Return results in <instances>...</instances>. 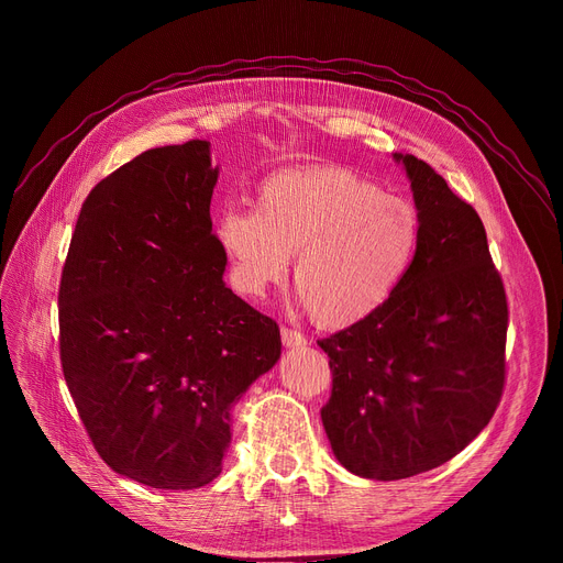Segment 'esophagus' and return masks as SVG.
Instances as JSON below:
<instances>
[{
  "instance_id": "obj_1",
  "label": "esophagus",
  "mask_w": 563,
  "mask_h": 563,
  "mask_svg": "<svg viewBox=\"0 0 563 563\" xmlns=\"http://www.w3.org/2000/svg\"><path fill=\"white\" fill-rule=\"evenodd\" d=\"M280 338H283V344H285L287 349H299V346H306V344H308V340H306L303 333L294 331V329H287V327L280 329Z\"/></svg>"
}]
</instances>
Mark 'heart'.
<instances>
[{
    "instance_id": "1",
    "label": "heart",
    "mask_w": 563,
    "mask_h": 563,
    "mask_svg": "<svg viewBox=\"0 0 563 563\" xmlns=\"http://www.w3.org/2000/svg\"><path fill=\"white\" fill-rule=\"evenodd\" d=\"M410 198L383 194L342 166L278 170L257 187V210L228 207L217 240L234 287L260 299L294 262V285L323 329H349L386 308L422 244Z\"/></svg>"
}]
</instances>
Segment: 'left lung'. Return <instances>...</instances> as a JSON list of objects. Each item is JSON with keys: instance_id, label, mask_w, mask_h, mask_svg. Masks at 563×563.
Segmentation results:
<instances>
[{"instance_id": "left-lung-1", "label": "left lung", "mask_w": 563, "mask_h": 563, "mask_svg": "<svg viewBox=\"0 0 563 563\" xmlns=\"http://www.w3.org/2000/svg\"><path fill=\"white\" fill-rule=\"evenodd\" d=\"M422 244L395 299L317 340L333 390L321 422L353 475L395 482L454 459L490 422L507 376V291L475 207L427 162L397 155Z\"/></svg>"}]
</instances>
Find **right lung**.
Instances as JSON below:
<instances>
[{
    "label": "right lung",
    "mask_w": 563,
    "mask_h": 563,
    "mask_svg": "<svg viewBox=\"0 0 563 563\" xmlns=\"http://www.w3.org/2000/svg\"><path fill=\"white\" fill-rule=\"evenodd\" d=\"M210 143L145 151L86 196L58 287L68 390L102 461L191 490L221 475L230 412L280 358L278 323L225 287Z\"/></svg>",
    "instance_id": "add662e5"
}]
</instances>
